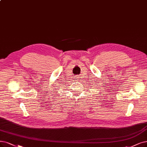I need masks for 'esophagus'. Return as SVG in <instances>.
<instances>
[{
  "label": "esophagus",
  "mask_w": 147,
  "mask_h": 147,
  "mask_svg": "<svg viewBox=\"0 0 147 147\" xmlns=\"http://www.w3.org/2000/svg\"><path fill=\"white\" fill-rule=\"evenodd\" d=\"M77 80H78V79H77Z\"/></svg>",
  "instance_id": "34e87169"
}]
</instances>
